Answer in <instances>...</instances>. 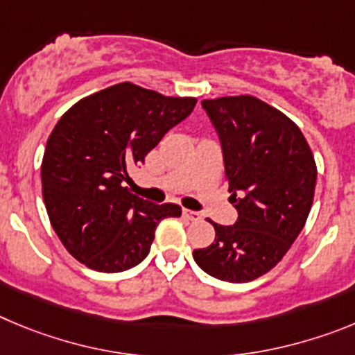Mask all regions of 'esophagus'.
Listing matches in <instances>:
<instances>
[{
  "label": "esophagus",
  "instance_id": "34e87169",
  "mask_svg": "<svg viewBox=\"0 0 355 355\" xmlns=\"http://www.w3.org/2000/svg\"><path fill=\"white\" fill-rule=\"evenodd\" d=\"M182 214H184L185 219H189V221H198V219H201V214L200 212H194V210L184 209V210H182Z\"/></svg>",
  "mask_w": 355,
  "mask_h": 355
}]
</instances>
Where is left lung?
<instances>
[{
    "mask_svg": "<svg viewBox=\"0 0 355 355\" xmlns=\"http://www.w3.org/2000/svg\"><path fill=\"white\" fill-rule=\"evenodd\" d=\"M201 106L221 138L239 219L233 226L210 221L216 241L193 257L212 277L248 283L276 267L304 228L317 162L297 123L258 97L205 98Z\"/></svg>",
    "mask_w": 355,
    "mask_h": 355,
    "instance_id": "obj_1",
    "label": "left lung"
}]
</instances>
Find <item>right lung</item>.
<instances>
[{"instance_id":"add662e5","label":"right lung","mask_w":355,"mask_h":355,"mask_svg":"<svg viewBox=\"0 0 355 355\" xmlns=\"http://www.w3.org/2000/svg\"><path fill=\"white\" fill-rule=\"evenodd\" d=\"M196 106L118 83L76 102L58 120L42 159V196L54 232L72 257L97 272H122L150 253L173 203L155 205L130 193L129 168L145 159Z\"/></svg>"}]
</instances>
